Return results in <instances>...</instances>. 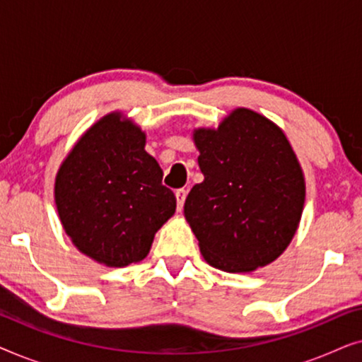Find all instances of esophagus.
Segmentation results:
<instances>
[{
  "label": "esophagus",
  "instance_id": "1",
  "mask_svg": "<svg viewBox=\"0 0 362 362\" xmlns=\"http://www.w3.org/2000/svg\"><path fill=\"white\" fill-rule=\"evenodd\" d=\"M187 191L186 189H177L176 191V202H177V211H182V206H185Z\"/></svg>",
  "mask_w": 362,
  "mask_h": 362
}]
</instances>
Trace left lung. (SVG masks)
<instances>
[{
	"mask_svg": "<svg viewBox=\"0 0 362 362\" xmlns=\"http://www.w3.org/2000/svg\"><path fill=\"white\" fill-rule=\"evenodd\" d=\"M204 181L192 187L185 216L201 254L224 272H252L290 244L305 204L300 163L279 127L237 108L217 130H196Z\"/></svg>",
	"mask_w": 362,
	"mask_h": 362,
	"instance_id": "8db88e82",
	"label": "left lung"
}]
</instances>
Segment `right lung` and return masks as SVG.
Masks as SVG:
<instances>
[{
    "instance_id": "add662e5",
    "label": "right lung",
    "mask_w": 362,
    "mask_h": 362,
    "mask_svg": "<svg viewBox=\"0 0 362 362\" xmlns=\"http://www.w3.org/2000/svg\"><path fill=\"white\" fill-rule=\"evenodd\" d=\"M145 151V133L112 113L83 135L56 177V204L76 247L108 267L145 259L176 197Z\"/></svg>"
}]
</instances>
